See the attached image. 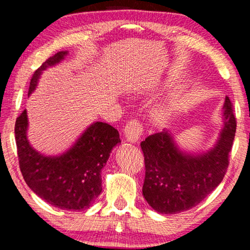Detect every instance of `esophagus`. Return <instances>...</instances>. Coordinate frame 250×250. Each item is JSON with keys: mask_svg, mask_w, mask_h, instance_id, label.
Segmentation results:
<instances>
[{"mask_svg": "<svg viewBox=\"0 0 250 250\" xmlns=\"http://www.w3.org/2000/svg\"><path fill=\"white\" fill-rule=\"evenodd\" d=\"M143 132H145V128H143L141 122L138 121V119H131V121L127 122V124L124 127L125 138L127 141L131 142L138 141L143 135Z\"/></svg>", "mask_w": 250, "mask_h": 250, "instance_id": "1", "label": "esophagus"}]
</instances>
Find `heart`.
<instances>
[{
	"mask_svg": "<svg viewBox=\"0 0 250 250\" xmlns=\"http://www.w3.org/2000/svg\"><path fill=\"white\" fill-rule=\"evenodd\" d=\"M166 110H167V109H162V110L159 111V116H160V117H164V116L166 115Z\"/></svg>",
	"mask_w": 250,
	"mask_h": 250,
	"instance_id": "b5f03b06",
	"label": "heart"
}]
</instances>
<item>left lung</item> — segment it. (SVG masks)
I'll use <instances>...</instances> for the list:
<instances>
[{
	"label": "left lung",
	"instance_id": "8db88e82",
	"mask_svg": "<svg viewBox=\"0 0 250 250\" xmlns=\"http://www.w3.org/2000/svg\"><path fill=\"white\" fill-rule=\"evenodd\" d=\"M223 108L225 122L220 139L213 149L203 155L181 152L165 129L141 142L146 166L143 197L158 213L189 210L222 182L237 128L233 105L228 97Z\"/></svg>",
	"mask_w": 250,
	"mask_h": 250
}]
</instances>
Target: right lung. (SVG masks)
<instances>
[{
  "label": "right lung",
  "instance_id": "add662e5",
  "mask_svg": "<svg viewBox=\"0 0 250 250\" xmlns=\"http://www.w3.org/2000/svg\"><path fill=\"white\" fill-rule=\"evenodd\" d=\"M60 51L44 61L33 74L28 95L35 90L40 75L47 67L60 62L66 56ZM27 112L17 118L15 134L19 167L23 180L37 196L54 207L83 210L101 193V169L111 149L121 142L119 133L107 123L92 124L73 148L59 157H45L30 146L26 136Z\"/></svg>",
  "mask_w": 250,
  "mask_h": 250
}]
</instances>
